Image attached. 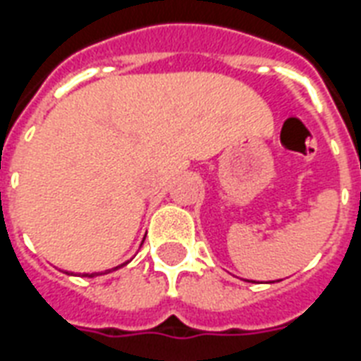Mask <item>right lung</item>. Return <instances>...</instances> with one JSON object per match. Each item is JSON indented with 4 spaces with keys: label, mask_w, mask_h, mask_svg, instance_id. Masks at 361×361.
Returning a JSON list of instances; mask_svg holds the SVG:
<instances>
[{
    "label": "right lung",
    "mask_w": 361,
    "mask_h": 361,
    "mask_svg": "<svg viewBox=\"0 0 361 361\" xmlns=\"http://www.w3.org/2000/svg\"><path fill=\"white\" fill-rule=\"evenodd\" d=\"M125 264H127V262L120 264V266H116V268H112V269H118V268H121V266H125ZM109 271H110V269H106V274H109ZM86 275H87V277H95V275H99V274H92V275H90V274H86Z\"/></svg>",
    "instance_id": "right-lung-1"
}]
</instances>
